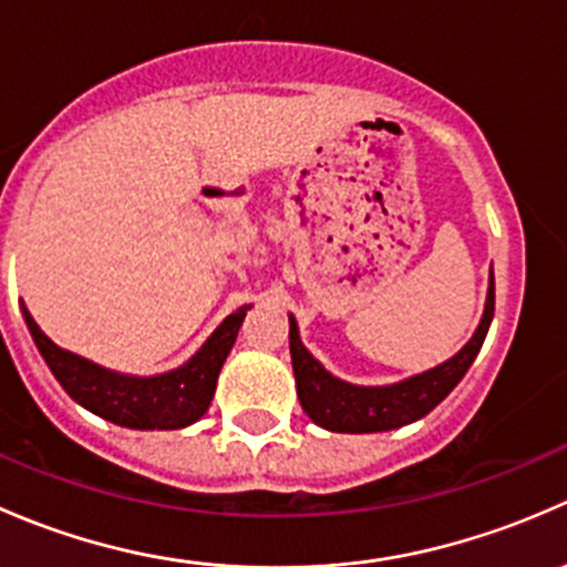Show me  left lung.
I'll list each match as a JSON object with an SVG mask.
<instances>
[{"label": "left lung", "mask_w": 567, "mask_h": 567, "mask_svg": "<svg viewBox=\"0 0 567 567\" xmlns=\"http://www.w3.org/2000/svg\"><path fill=\"white\" fill-rule=\"evenodd\" d=\"M491 318H494V274H491L483 320L472 340L453 359L392 386H353L320 368V362L301 346L299 326L290 316V362H293L301 409L316 425L334 433H379L422 420L458 386L466 370L472 368L488 334Z\"/></svg>", "instance_id": "8db88e82"}]
</instances>
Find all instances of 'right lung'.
<instances>
[{
    "mask_svg": "<svg viewBox=\"0 0 567 567\" xmlns=\"http://www.w3.org/2000/svg\"><path fill=\"white\" fill-rule=\"evenodd\" d=\"M247 310L249 307H241L227 316L225 323L183 368L164 375H151V379H136V375L112 373L76 353L62 351L40 331L27 307L21 305L40 357L45 359L62 390L93 414L120 427H134V431H175V427L192 425L208 411L219 370L236 342Z\"/></svg>",
    "mask_w": 567,
    "mask_h": 567,
    "instance_id": "obj_1",
    "label": "right lung"
}]
</instances>
